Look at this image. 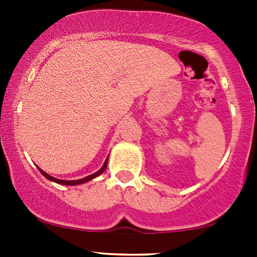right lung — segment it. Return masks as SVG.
Wrapping results in <instances>:
<instances>
[{"label": "right lung", "mask_w": 257, "mask_h": 257, "mask_svg": "<svg viewBox=\"0 0 257 257\" xmlns=\"http://www.w3.org/2000/svg\"><path fill=\"white\" fill-rule=\"evenodd\" d=\"M107 159H108V157L106 158V160H105L104 165H103V166H101V168H100L99 171H97L96 173H93V174H91V175H87V177H85V178L79 179V180H61V179H56V178H54V177H51V175H49L48 173H45V172H44L43 170H41L40 167H38V170H40L41 173L43 174L44 177L48 179V180L54 181V182H56V184H59V185H68V186H76V185H80V184H85V182L92 180V179L97 178V177H99V175H100L101 173H103V172H104L105 170H106Z\"/></svg>", "instance_id": "add662e5"}]
</instances>
